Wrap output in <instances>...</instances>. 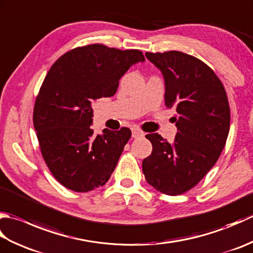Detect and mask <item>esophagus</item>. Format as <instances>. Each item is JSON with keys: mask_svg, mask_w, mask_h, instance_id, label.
<instances>
[{"mask_svg": "<svg viewBox=\"0 0 253 253\" xmlns=\"http://www.w3.org/2000/svg\"><path fill=\"white\" fill-rule=\"evenodd\" d=\"M144 136V132L139 129H132V138H139Z\"/></svg>", "mask_w": 253, "mask_h": 253, "instance_id": "1", "label": "esophagus"}]
</instances>
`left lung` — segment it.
<instances>
[{
  "label": "left lung",
  "mask_w": 253,
  "mask_h": 253,
  "mask_svg": "<svg viewBox=\"0 0 253 253\" xmlns=\"http://www.w3.org/2000/svg\"><path fill=\"white\" fill-rule=\"evenodd\" d=\"M163 75L165 105L177 112V133L169 143L149 133L152 153L142 161L149 185L169 196L195 187L216 163L229 132L226 91L211 68L178 51L146 53Z\"/></svg>",
  "instance_id": "obj_1"
}]
</instances>
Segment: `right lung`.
Segmentation results:
<instances>
[{"instance_id": "right-lung-1", "label": "right lung", "mask_w": 253, "mask_h": 253, "mask_svg": "<svg viewBox=\"0 0 253 253\" xmlns=\"http://www.w3.org/2000/svg\"><path fill=\"white\" fill-rule=\"evenodd\" d=\"M144 61L139 50L90 44L65 53L50 68L35 103L34 126L42 157L64 187L87 192L109 180L131 131L105 128L95 136L92 104L114 95L123 75Z\"/></svg>"}]
</instances>
